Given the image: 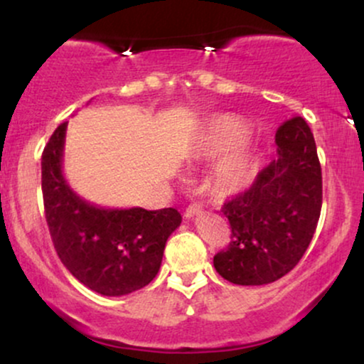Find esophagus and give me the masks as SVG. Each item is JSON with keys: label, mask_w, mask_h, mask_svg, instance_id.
<instances>
[{"label": "esophagus", "mask_w": 364, "mask_h": 364, "mask_svg": "<svg viewBox=\"0 0 364 364\" xmlns=\"http://www.w3.org/2000/svg\"><path fill=\"white\" fill-rule=\"evenodd\" d=\"M200 212H202V207L196 205V203H190V205H188L186 210H185V217H186V219H191V217L198 215Z\"/></svg>", "instance_id": "esophagus-1"}]
</instances>
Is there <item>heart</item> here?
Masks as SVG:
<instances>
[{
  "label": "heart",
  "instance_id": "b5f03b06",
  "mask_svg": "<svg viewBox=\"0 0 364 364\" xmlns=\"http://www.w3.org/2000/svg\"><path fill=\"white\" fill-rule=\"evenodd\" d=\"M245 124L237 119L231 116H217L208 123L203 149L208 156H228L232 149L240 147L241 141L245 140ZM255 174H257V162L253 154L246 149H240L225 157L223 164L217 168L215 190L220 195L240 193L252 185Z\"/></svg>",
  "mask_w": 364,
  "mask_h": 364
}]
</instances>
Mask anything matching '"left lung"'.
Here are the masks:
<instances>
[{
    "instance_id": "1",
    "label": "left lung",
    "mask_w": 364,
    "mask_h": 364,
    "mask_svg": "<svg viewBox=\"0 0 364 364\" xmlns=\"http://www.w3.org/2000/svg\"><path fill=\"white\" fill-rule=\"evenodd\" d=\"M275 144L277 157L248 190L223 205L231 243L215 255L214 267L237 286H263L291 272L320 219L321 168L306 121L301 116L284 121Z\"/></svg>"
}]
</instances>
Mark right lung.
<instances>
[{"instance_id": "1", "label": "right lung", "mask_w": 364, "mask_h": 364, "mask_svg": "<svg viewBox=\"0 0 364 364\" xmlns=\"http://www.w3.org/2000/svg\"><path fill=\"white\" fill-rule=\"evenodd\" d=\"M66 124L44 147L43 198L54 250L77 281L104 296H123L154 281L164 246L181 224L176 208H102L85 202L63 176Z\"/></svg>"}]
</instances>
